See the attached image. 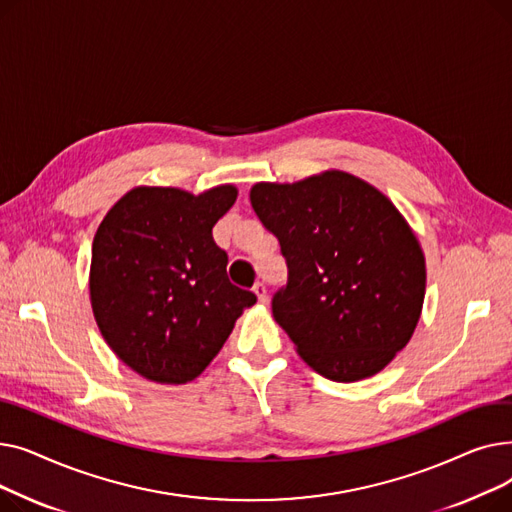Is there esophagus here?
<instances>
[{
    "mask_svg": "<svg viewBox=\"0 0 512 512\" xmlns=\"http://www.w3.org/2000/svg\"><path fill=\"white\" fill-rule=\"evenodd\" d=\"M253 292L257 294L259 303H267V290H265V284H263V282H257V284L253 286Z\"/></svg>",
    "mask_w": 512,
    "mask_h": 512,
    "instance_id": "1",
    "label": "esophagus"
}]
</instances>
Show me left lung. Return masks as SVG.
I'll return each instance as SVG.
<instances>
[{
	"label": "left lung",
	"instance_id": "1",
	"mask_svg": "<svg viewBox=\"0 0 512 512\" xmlns=\"http://www.w3.org/2000/svg\"><path fill=\"white\" fill-rule=\"evenodd\" d=\"M251 205L286 259L272 313L299 355L332 382L382 371L411 340L425 294V259L398 209L344 172L259 182Z\"/></svg>",
	"mask_w": 512,
	"mask_h": 512
}]
</instances>
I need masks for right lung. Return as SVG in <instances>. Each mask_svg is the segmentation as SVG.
Listing matches in <instances>:
<instances>
[{"instance_id": "right-lung-1", "label": "right lung", "mask_w": 512, "mask_h": 512, "mask_svg": "<svg viewBox=\"0 0 512 512\" xmlns=\"http://www.w3.org/2000/svg\"><path fill=\"white\" fill-rule=\"evenodd\" d=\"M226 184L195 197L141 186L103 218L93 240L91 305L112 351L143 378L186 384L220 353L257 297L228 280L211 228L234 205Z\"/></svg>"}]
</instances>
